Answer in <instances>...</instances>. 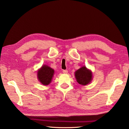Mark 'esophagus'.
<instances>
[{
	"label": "esophagus",
	"mask_w": 129,
	"mask_h": 129,
	"mask_svg": "<svg viewBox=\"0 0 129 129\" xmlns=\"http://www.w3.org/2000/svg\"><path fill=\"white\" fill-rule=\"evenodd\" d=\"M62 72L64 73H68V71L67 69H64V70H62Z\"/></svg>",
	"instance_id": "esophagus-1"
}]
</instances>
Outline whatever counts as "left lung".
Returning <instances> with one entry per match:
<instances>
[{"mask_svg":"<svg viewBox=\"0 0 129 129\" xmlns=\"http://www.w3.org/2000/svg\"><path fill=\"white\" fill-rule=\"evenodd\" d=\"M92 73L85 67H83L75 72L77 81L81 85H85L90 82L92 79Z\"/></svg>","mask_w":129,"mask_h":129,"instance_id":"left-lung-1","label":"left lung"}]
</instances>
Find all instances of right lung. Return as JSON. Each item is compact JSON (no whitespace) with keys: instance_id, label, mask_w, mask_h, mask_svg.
Masks as SVG:
<instances>
[{"instance_id":"obj_1","label":"right lung","mask_w":129,"mask_h":129,"mask_svg":"<svg viewBox=\"0 0 129 129\" xmlns=\"http://www.w3.org/2000/svg\"><path fill=\"white\" fill-rule=\"evenodd\" d=\"M53 74V69L47 65H44L38 71V78L43 85H48L52 80Z\"/></svg>"}]
</instances>
